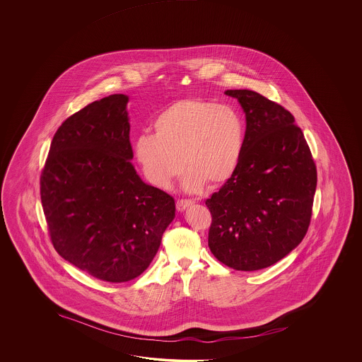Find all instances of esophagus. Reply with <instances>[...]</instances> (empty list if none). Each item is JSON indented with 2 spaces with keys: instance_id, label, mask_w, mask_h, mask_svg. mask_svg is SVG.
<instances>
[{
  "instance_id": "1",
  "label": "esophagus",
  "mask_w": 362,
  "mask_h": 362,
  "mask_svg": "<svg viewBox=\"0 0 362 362\" xmlns=\"http://www.w3.org/2000/svg\"><path fill=\"white\" fill-rule=\"evenodd\" d=\"M192 204V200L181 199L177 200V203H176V207H177L178 212H184L185 209H186L187 207H190Z\"/></svg>"
}]
</instances>
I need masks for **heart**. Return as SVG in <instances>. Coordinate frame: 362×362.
Listing matches in <instances>:
<instances>
[{
  "mask_svg": "<svg viewBox=\"0 0 362 362\" xmlns=\"http://www.w3.org/2000/svg\"><path fill=\"white\" fill-rule=\"evenodd\" d=\"M154 134H141L134 158L144 176L168 189L182 170L185 190L195 192L228 182L238 170L245 148V122L238 111L203 100L173 102L155 116Z\"/></svg>",
  "mask_w": 362,
  "mask_h": 362,
  "instance_id": "heart-1",
  "label": "heart"
}]
</instances>
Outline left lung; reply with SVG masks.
<instances>
[{
    "instance_id": "left-lung-1",
    "label": "left lung",
    "mask_w": 362,
    "mask_h": 362,
    "mask_svg": "<svg viewBox=\"0 0 362 362\" xmlns=\"http://www.w3.org/2000/svg\"><path fill=\"white\" fill-rule=\"evenodd\" d=\"M225 94L246 115L245 148L235 175L206 200L208 246L229 268L254 272L284 259L307 234L317 170L290 111L252 90Z\"/></svg>"
}]
</instances>
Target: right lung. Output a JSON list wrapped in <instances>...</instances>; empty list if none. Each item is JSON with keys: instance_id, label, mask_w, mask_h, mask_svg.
Returning a JSON list of instances; mask_svg holds the SVG:
<instances>
[{"instance_id": "add662e5", "label": "right lung", "mask_w": 362, "mask_h": 362, "mask_svg": "<svg viewBox=\"0 0 362 362\" xmlns=\"http://www.w3.org/2000/svg\"><path fill=\"white\" fill-rule=\"evenodd\" d=\"M128 95L112 94L69 116L53 137L40 178L55 251L106 282L142 274L176 212L175 199L132 164Z\"/></svg>"}]
</instances>
